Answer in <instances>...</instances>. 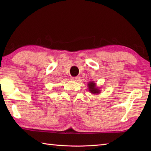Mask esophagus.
<instances>
[{
  "instance_id": "obj_1",
  "label": "esophagus",
  "mask_w": 151,
  "mask_h": 151,
  "mask_svg": "<svg viewBox=\"0 0 151 151\" xmlns=\"http://www.w3.org/2000/svg\"><path fill=\"white\" fill-rule=\"evenodd\" d=\"M72 81H78V80H80L79 76H75V77H71Z\"/></svg>"
}]
</instances>
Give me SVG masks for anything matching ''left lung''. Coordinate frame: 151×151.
Returning <instances> with one entry per match:
<instances>
[{
    "mask_svg": "<svg viewBox=\"0 0 151 151\" xmlns=\"http://www.w3.org/2000/svg\"><path fill=\"white\" fill-rule=\"evenodd\" d=\"M88 88L89 89V91H90L91 93L98 94L99 93H100V90L96 88L95 83H94V82H89L88 84Z\"/></svg>",
    "mask_w": 151,
    "mask_h": 151,
    "instance_id": "left-lung-1",
    "label": "left lung"
}]
</instances>
